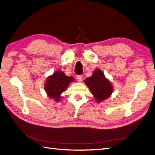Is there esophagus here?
Wrapping results in <instances>:
<instances>
[{"label":"esophagus","instance_id":"obj_1","mask_svg":"<svg viewBox=\"0 0 155 155\" xmlns=\"http://www.w3.org/2000/svg\"><path fill=\"white\" fill-rule=\"evenodd\" d=\"M77 79H78L79 82H81L83 80V76H81V75H79V76H77Z\"/></svg>","mask_w":155,"mask_h":155}]
</instances>
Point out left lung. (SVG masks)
I'll return each mask as SVG.
<instances>
[{
    "mask_svg": "<svg viewBox=\"0 0 155 155\" xmlns=\"http://www.w3.org/2000/svg\"><path fill=\"white\" fill-rule=\"evenodd\" d=\"M84 83L98 104L109 97L114 91L110 81L105 78L104 73L99 68L94 70L92 76L86 78Z\"/></svg>",
    "mask_w": 155,
    "mask_h": 155,
    "instance_id": "obj_1",
    "label": "left lung"
}]
</instances>
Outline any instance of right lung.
I'll return each mask as SVG.
<instances>
[{
    "instance_id": "add662e5",
    "label": "right lung",
    "mask_w": 155,
    "mask_h": 155,
    "mask_svg": "<svg viewBox=\"0 0 155 155\" xmlns=\"http://www.w3.org/2000/svg\"><path fill=\"white\" fill-rule=\"evenodd\" d=\"M75 81L74 77H68L61 70H57L46 78L45 83V91L46 94L56 102L62 99L64 92L70 83Z\"/></svg>"
}]
</instances>
